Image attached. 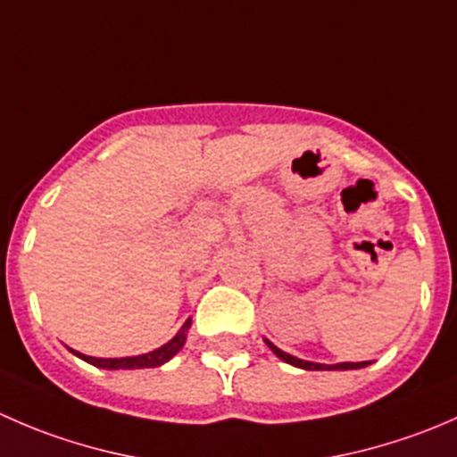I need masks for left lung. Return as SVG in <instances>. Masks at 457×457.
<instances>
[{"instance_id":"1","label":"left lung","mask_w":457,"mask_h":457,"mask_svg":"<svg viewBox=\"0 0 457 457\" xmlns=\"http://www.w3.org/2000/svg\"><path fill=\"white\" fill-rule=\"evenodd\" d=\"M265 343H267V347H270L271 352H274L276 356L280 358V361L287 362V365L298 367V370H307V371H347V370H362V367L370 365V362H336V365H322V362L301 361V358H296V356H292V353L278 349L274 343H270L267 338H265Z\"/></svg>"}]
</instances>
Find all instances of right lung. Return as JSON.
<instances>
[{
    "mask_svg": "<svg viewBox=\"0 0 457 457\" xmlns=\"http://www.w3.org/2000/svg\"><path fill=\"white\" fill-rule=\"evenodd\" d=\"M192 327V318H187L186 322H183L181 329L177 331V336H174L172 340H168L165 345H161L159 349H154V352H147V353H141V356H126V358H95V356H86V353H79L75 352V349H71L72 353H75L77 358H81V361L90 362V365L99 367V370H108V371H119V370H147V367H161L165 365V362L170 361V358L177 356L179 352L183 349V345H186L187 340V331H190Z\"/></svg>",
    "mask_w": 457,
    "mask_h": 457,
    "instance_id": "obj_1",
    "label": "right lung"
}]
</instances>
